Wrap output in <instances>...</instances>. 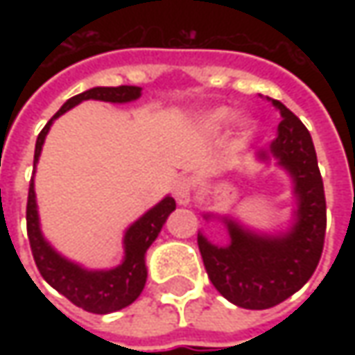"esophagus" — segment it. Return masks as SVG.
<instances>
[{"label":"esophagus","instance_id":"esophagus-1","mask_svg":"<svg viewBox=\"0 0 355 355\" xmlns=\"http://www.w3.org/2000/svg\"><path fill=\"white\" fill-rule=\"evenodd\" d=\"M191 191H193V187H191V182L189 180H180V182H175L173 185V196H175V201L180 203V205H187L189 201H191Z\"/></svg>","mask_w":355,"mask_h":355}]
</instances>
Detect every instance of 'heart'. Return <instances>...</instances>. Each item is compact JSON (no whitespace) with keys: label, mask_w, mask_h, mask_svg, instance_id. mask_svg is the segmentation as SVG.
Masks as SVG:
<instances>
[{"label":"heart","mask_w":355,"mask_h":355,"mask_svg":"<svg viewBox=\"0 0 355 355\" xmlns=\"http://www.w3.org/2000/svg\"><path fill=\"white\" fill-rule=\"evenodd\" d=\"M231 118H233V112L229 108H215V110L207 112L203 116V124H205V128L211 130L223 128V126H227L231 122Z\"/></svg>","instance_id":"obj_1"}]
</instances>
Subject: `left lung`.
I'll return each instance as SVG.
<instances>
[{
    "label": "left lung",
    "mask_w": 355,
    "mask_h": 355,
    "mask_svg": "<svg viewBox=\"0 0 355 355\" xmlns=\"http://www.w3.org/2000/svg\"><path fill=\"white\" fill-rule=\"evenodd\" d=\"M272 104L282 120L277 138L259 157H277L280 168L291 173L298 201L294 225L280 235H259L223 217L231 239L225 247L198 233L199 252L213 286L229 302L249 310L277 306L300 291L318 266L326 235L324 184L310 132L284 104Z\"/></svg>",
    "instance_id": "1"
}]
</instances>
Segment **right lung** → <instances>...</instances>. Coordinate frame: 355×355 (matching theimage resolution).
<instances>
[{
    "mask_svg": "<svg viewBox=\"0 0 355 355\" xmlns=\"http://www.w3.org/2000/svg\"><path fill=\"white\" fill-rule=\"evenodd\" d=\"M142 89L140 87H94L85 90L69 98L62 104L61 110L45 124L41 134L37 136L35 144V159L33 166H37L43 142L47 136L49 128L55 118L64 114L83 101H104V103H132L140 98ZM175 209L173 198H164L157 205H154L150 211H146L124 233V261L114 268L108 270H89L85 266L76 265L73 261L64 259L62 254L55 251L49 245L41 227H39V213H37V201H35V185L33 178L29 184V198H27V237L31 245L35 265L39 268L41 277L47 280L49 284L69 298L75 306L83 308L92 314H108L122 310L132 304L140 293L144 291L148 268H146V251L150 245L156 241L162 227L166 223L168 215Z\"/></svg>",
    "mask_w": 355,
    "mask_h": 355,
    "instance_id": "obj_1",
    "label": "right lung"
}]
</instances>
